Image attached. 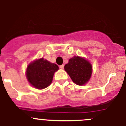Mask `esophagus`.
I'll return each mask as SVG.
<instances>
[{
    "label": "esophagus",
    "mask_w": 126,
    "mask_h": 126,
    "mask_svg": "<svg viewBox=\"0 0 126 126\" xmlns=\"http://www.w3.org/2000/svg\"><path fill=\"white\" fill-rule=\"evenodd\" d=\"M64 64H62V65H60V68H61V69H64Z\"/></svg>",
    "instance_id": "obj_1"
}]
</instances>
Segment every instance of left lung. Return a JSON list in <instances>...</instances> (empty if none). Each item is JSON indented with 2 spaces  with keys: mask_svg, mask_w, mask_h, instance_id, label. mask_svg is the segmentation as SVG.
Returning a JSON list of instances; mask_svg holds the SVG:
<instances>
[{
  "mask_svg": "<svg viewBox=\"0 0 126 126\" xmlns=\"http://www.w3.org/2000/svg\"><path fill=\"white\" fill-rule=\"evenodd\" d=\"M64 69L73 82L80 86L87 83L92 74V64L84 58L78 56L70 59Z\"/></svg>",
  "mask_w": 126,
  "mask_h": 126,
  "instance_id": "8db88e82",
  "label": "left lung"
}]
</instances>
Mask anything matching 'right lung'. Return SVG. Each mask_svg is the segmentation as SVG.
<instances>
[{"label":"right lung","instance_id":"right-lung-1","mask_svg":"<svg viewBox=\"0 0 126 126\" xmlns=\"http://www.w3.org/2000/svg\"><path fill=\"white\" fill-rule=\"evenodd\" d=\"M58 70L59 67L57 64L41 58L28 65L26 75L29 83L33 86L42 90L51 84L53 74Z\"/></svg>","mask_w":126,"mask_h":126}]
</instances>
